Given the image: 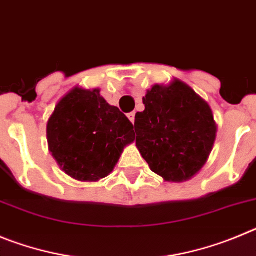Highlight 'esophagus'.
I'll use <instances>...</instances> for the list:
<instances>
[{
	"instance_id": "34e87169",
	"label": "esophagus",
	"mask_w": 256,
	"mask_h": 256,
	"mask_svg": "<svg viewBox=\"0 0 256 256\" xmlns=\"http://www.w3.org/2000/svg\"><path fill=\"white\" fill-rule=\"evenodd\" d=\"M128 118L130 120L131 124L135 122V112H130V114H128Z\"/></svg>"
}]
</instances>
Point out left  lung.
Instances as JSON below:
<instances>
[{
    "mask_svg": "<svg viewBox=\"0 0 256 256\" xmlns=\"http://www.w3.org/2000/svg\"><path fill=\"white\" fill-rule=\"evenodd\" d=\"M135 114L136 146L154 174L182 182L206 163L217 125L213 112L185 82L154 85Z\"/></svg>",
    "mask_w": 256,
    "mask_h": 256,
    "instance_id": "left-lung-1",
    "label": "left lung"
}]
</instances>
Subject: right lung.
<instances>
[{
  "label": "right lung",
  "mask_w": 256,
  "mask_h": 256,
  "mask_svg": "<svg viewBox=\"0 0 256 256\" xmlns=\"http://www.w3.org/2000/svg\"><path fill=\"white\" fill-rule=\"evenodd\" d=\"M134 126L100 89L74 88L54 108L47 124L48 148L61 170L78 181H98L114 171Z\"/></svg>",
  "instance_id": "obj_1"
}]
</instances>
